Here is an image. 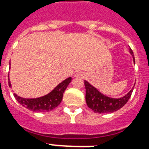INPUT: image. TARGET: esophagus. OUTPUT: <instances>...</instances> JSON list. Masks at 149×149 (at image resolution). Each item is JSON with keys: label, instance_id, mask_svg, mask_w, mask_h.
Instances as JSON below:
<instances>
[{"label": "esophagus", "instance_id": "obj_1", "mask_svg": "<svg viewBox=\"0 0 149 149\" xmlns=\"http://www.w3.org/2000/svg\"><path fill=\"white\" fill-rule=\"evenodd\" d=\"M84 73L82 72H78L75 74V77H78V78H84Z\"/></svg>", "mask_w": 149, "mask_h": 149}]
</instances>
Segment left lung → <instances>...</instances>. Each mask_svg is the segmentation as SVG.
Here are the masks:
<instances>
[{"label": "left lung", "instance_id": "1", "mask_svg": "<svg viewBox=\"0 0 149 149\" xmlns=\"http://www.w3.org/2000/svg\"><path fill=\"white\" fill-rule=\"evenodd\" d=\"M131 55L133 56V52L129 49ZM133 61L135 59L133 57ZM84 85L86 89L85 100L88 107L97 113H109L117 111L128 102L131 97L133 88L124 97L120 98H111L102 94L96 88L90 84L88 81H84Z\"/></svg>", "mask_w": 149, "mask_h": 149}]
</instances>
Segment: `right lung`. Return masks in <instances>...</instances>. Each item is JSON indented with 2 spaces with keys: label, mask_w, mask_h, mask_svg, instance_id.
Returning a JSON list of instances; mask_svg holds the SVG:
<instances>
[{
  "label": "right lung",
  "mask_w": 149,
  "mask_h": 149,
  "mask_svg": "<svg viewBox=\"0 0 149 149\" xmlns=\"http://www.w3.org/2000/svg\"><path fill=\"white\" fill-rule=\"evenodd\" d=\"M10 65V64H9ZM72 77H68L63 81L61 83L50 92L49 94L38 98H23L14 93V97L22 106L33 112H49L54 109L61 104L63 98V93L71 82ZM8 85L11 87L10 81H8Z\"/></svg>",
  "instance_id": "1"
}]
</instances>
